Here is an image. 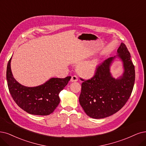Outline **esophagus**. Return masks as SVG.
<instances>
[{"label": "esophagus", "instance_id": "34e87169", "mask_svg": "<svg viewBox=\"0 0 146 146\" xmlns=\"http://www.w3.org/2000/svg\"><path fill=\"white\" fill-rule=\"evenodd\" d=\"M78 80V78L77 76H76V75H74V76H72V78L71 79H70V81L71 82H77Z\"/></svg>", "mask_w": 146, "mask_h": 146}]
</instances>
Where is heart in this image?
<instances>
[{"label":"heart","instance_id":"b5f03b06","mask_svg":"<svg viewBox=\"0 0 146 146\" xmlns=\"http://www.w3.org/2000/svg\"><path fill=\"white\" fill-rule=\"evenodd\" d=\"M98 62L96 59H93L80 65L79 68V73L85 78H91L95 74Z\"/></svg>","mask_w":146,"mask_h":146}]
</instances>
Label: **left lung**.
Listing matches in <instances>:
<instances>
[{"label": "left lung", "mask_w": 146, "mask_h": 146, "mask_svg": "<svg viewBox=\"0 0 146 146\" xmlns=\"http://www.w3.org/2000/svg\"><path fill=\"white\" fill-rule=\"evenodd\" d=\"M117 57L123 62L124 72L115 79L110 67ZM135 73L131 54L124 43L117 50V55L108 58L97 67L94 76L82 83L79 103L88 116L99 119L112 115L126 104L133 88Z\"/></svg>", "instance_id": "8db88e82"}]
</instances>
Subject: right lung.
<instances>
[{
  "mask_svg": "<svg viewBox=\"0 0 146 146\" xmlns=\"http://www.w3.org/2000/svg\"><path fill=\"white\" fill-rule=\"evenodd\" d=\"M9 60L7 80L9 93L17 105L29 114L38 115L50 114L60 102L59 94L67 85L71 76L52 78L46 82L34 87L21 85L13 77Z\"/></svg>",
  "mask_w": 146,
  "mask_h": 146,
  "instance_id": "obj_1",
  "label": "right lung"
}]
</instances>
